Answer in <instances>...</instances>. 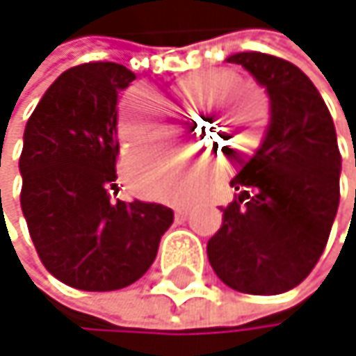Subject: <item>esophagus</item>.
<instances>
[{
    "mask_svg": "<svg viewBox=\"0 0 356 356\" xmlns=\"http://www.w3.org/2000/svg\"><path fill=\"white\" fill-rule=\"evenodd\" d=\"M188 213H190V209H188V207H177V209H175L177 219H186V217H188Z\"/></svg>",
    "mask_w": 356,
    "mask_h": 356,
    "instance_id": "obj_1",
    "label": "esophagus"
}]
</instances>
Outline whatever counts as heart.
<instances>
[{
	"instance_id": "1",
	"label": "heart",
	"mask_w": 356,
	"mask_h": 356,
	"mask_svg": "<svg viewBox=\"0 0 356 356\" xmlns=\"http://www.w3.org/2000/svg\"><path fill=\"white\" fill-rule=\"evenodd\" d=\"M241 84V78L230 69H207L190 73L188 78L179 82V95L190 101H202L211 99V103H219L221 99L234 95L223 93V90H230ZM222 95H219L218 92ZM251 118V126L257 131L266 124V105L259 97H253V109L249 103L241 105V109L227 120L232 124L236 120ZM118 137L126 147H135L145 141L158 139L164 133V107L160 99L145 90V88H133L129 90L120 105H118ZM190 152H172L168 156L154 158V149H139L126 156L124 160V172L126 179L131 181L135 190H139L145 196L152 198H179L184 196L192 181L194 172L190 168Z\"/></svg>"
}]
</instances>
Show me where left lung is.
I'll return each instance as SVG.
<instances>
[{
  "instance_id": "8db88e82",
  "label": "left lung",
  "mask_w": 356,
  "mask_h": 356,
  "mask_svg": "<svg viewBox=\"0 0 356 356\" xmlns=\"http://www.w3.org/2000/svg\"><path fill=\"white\" fill-rule=\"evenodd\" d=\"M270 99V124L253 158L230 186L238 192L207 245L221 281L241 293L276 296L316 266L340 204L342 156L323 97L293 63L238 52Z\"/></svg>"
}]
</instances>
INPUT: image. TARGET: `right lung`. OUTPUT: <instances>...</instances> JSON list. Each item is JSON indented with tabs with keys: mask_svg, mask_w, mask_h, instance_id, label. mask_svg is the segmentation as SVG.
Wrapping results in <instances>:
<instances>
[{
	"mask_svg": "<svg viewBox=\"0 0 356 356\" xmlns=\"http://www.w3.org/2000/svg\"><path fill=\"white\" fill-rule=\"evenodd\" d=\"M133 80L135 73L118 63L71 67L24 126L22 215L46 270L82 291H115L139 281L172 223L168 207L111 200L118 92Z\"/></svg>",
	"mask_w": 356,
	"mask_h": 356,
	"instance_id": "add662e5",
	"label": "right lung"
}]
</instances>
